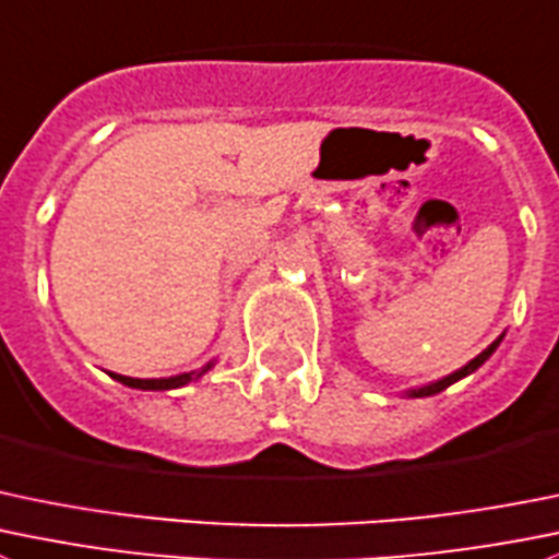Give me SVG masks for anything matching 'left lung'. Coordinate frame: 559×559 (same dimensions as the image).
Returning <instances> with one entry per match:
<instances>
[{
  "label": "left lung",
  "mask_w": 559,
  "mask_h": 559,
  "mask_svg": "<svg viewBox=\"0 0 559 559\" xmlns=\"http://www.w3.org/2000/svg\"><path fill=\"white\" fill-rule=\"evenodd\" d=\"M500 341H502V335H500V338L495 341V344L489 346V349H484V352H480V355L475 357V360H469L467 366H464V368H459V371H453L451 377L440 379V382H431V384H426V388L409 390V395H412V399H424V395H435V393H442V390H445V388H451L453 382H459V379H462V377H467V373H473L475 368H480V366H484V362L489 360V357H491V352H495L497 346H500Z\"/></svg>",
  "instance_id": "8db88e82"
}]
</instances>
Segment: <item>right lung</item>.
I'll return each instance as SVG.
<instances>
[{"label": "right lung", "mask_w": 559, "mask_h": 559, "mask_svg": "<svg viewBox=\"0 0 559 559\" xmlns=\"http://www.w3.org/2000/svg\"><path fill=\"white\" fill-rule=\"evenodd\" d=\"M210 368V366H207ZM207 368H202V371H191V373H180V377H169V379H133V377H119V373H111L117 382L128 384V388H139V390H175V388H182V384H188L191 379L202 377Z\"/></svg>", "instance_id": "add662e5"}]
</instances>
